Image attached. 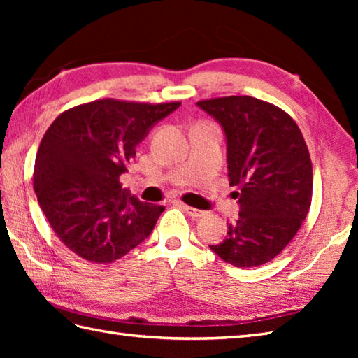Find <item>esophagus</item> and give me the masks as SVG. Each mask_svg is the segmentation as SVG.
Masks as SVG:
<instances>
[{
	"instance_id": "esophagus-1",
	"label": "esophagus",
	"mask_w": 358,
	"mask_h": 358,
	"mask_svg": "<svg viewBox=\"0 0 358 358\" xmlns=\"http://www.w3.org/2000/svg\"><path fill=\"white\" fill-rule=\"evenodd\" d=\"M180 206L183 208V210L186 212V214H187L189 217H192V218H200V217H203L204 214H206V212H204V210L195 209V208H192V206H187V204H183V203H181Z\"/></svg>"
}]
</instances>
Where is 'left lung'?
Wrapping results in <instances>:
<instances>
[{"mask_svg": "<svg viewBox=\"0 0 358 358\" xmlns=\"http://www.w3.org/2000/svg\"><path fill=\"white\" fill-rule=\"evenodd\" d=\"M222 126L227 175L237 186L238 218L210 250L235 268L271 262L305 222L313 199V164L305 138L286 112L252 96L196 103Z\"/></svg>", "mask_w": 358, "mask_h": 358, "instance_id": "1", "label": "left lung"}]
</instances>
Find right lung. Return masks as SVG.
Returning a JSON list of instances; mask_svg holds the SVG:
<instances>
[{"label":"right lung","mask_w":358,"mask_h":358,"mask_svg":"<svg viewBox=\"0 0 358 358\" xmlns=\"http://www.w3.org/2000/svg\"><path fill=\"white\" fill-rule=\"evenodd\" d=\"M181 103L98 100L63 112L35 158L34 189L58 238L94 263H112L146 240L163 206L143 203L120 177L135 148Z\"/></svg>","instance_id":"1"}]
</instances>
